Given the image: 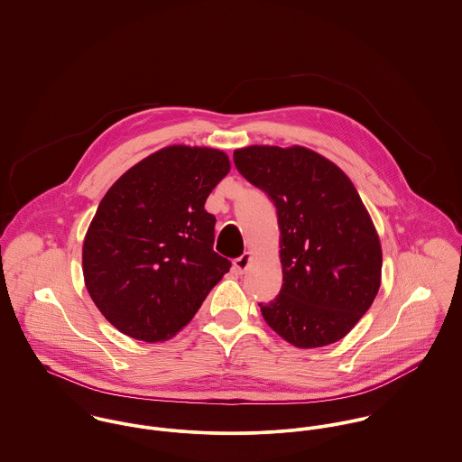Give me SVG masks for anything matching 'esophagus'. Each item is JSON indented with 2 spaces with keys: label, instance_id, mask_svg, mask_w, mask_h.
Here are the masks:
<instances>
[{
  "label": "esophagus",
  "instance_id": "obj_1",
  "mask_svg": "<svg viewBox=\"0 0 462 462\" xmlns=\"http://www.w3.org/2000/svg\"><path fill=\"white\" fill-rule=\"evenodd\" d=\"M252 254H245V255L239 256V258H236L234 260V269H236V273H239V274H245L246 271H248V267H250V263H252Z\"/></svg>",
  "mask_w": 462,
  "mask_h": 462
}]
</instances>
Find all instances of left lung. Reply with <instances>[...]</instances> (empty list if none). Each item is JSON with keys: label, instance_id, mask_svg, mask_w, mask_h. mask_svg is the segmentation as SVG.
Masks as SVG:
<instances>
[{"label": "left lung", "instance_id": "1", "mask_svg": "<svg viewBox=\"0 0 462 462\" xmlns=\"http://www.w3.org/2000/svg\"><path fill=\"white\" fill-rule=\"evenodd\" d=\"M241 175L274 202L283 283L260 303L283 340L315 349L342 340L372 307L381 287L383 250L351 179L301 145L234 151Z\"/></svg>", "mask_w": 462, "mask_h": 462}]
</instances>
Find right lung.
<instances>
[{
	"mask_svg": "<svg viewBox=\"0 0 462 462\" xmlns=\"http://www.w3.org/2000/svg\"><path fill=\"white\" fill-rule=\"evenodd\" d=\"M228 171L223 151L168 145L107 189L83 241V276L120 333L170 340L228 273L230 262L212 250L216 217L204 207Z\"/></svg>",
	"mask_w": 462,
	"mask_h": 462,
	"instance_id": "right-lung-1",
	"label": "right lung"
}]
</instances>
